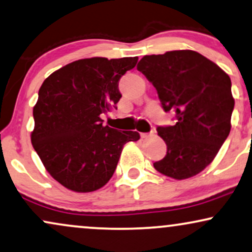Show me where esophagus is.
<instances>
[{
	"label": "esophagus",
	"mask_w": 252,
	"mask_h": 252,
	"mask_svg": "<svg viewBox=\"0 0 252 252\" xmlns=\"http://www.w3.org/2000/svg\"><path fill=\"white\" fill-rule=\"evenodd\" d=\"M155 136V131H151V132H142L141 133V137L142 138H150V137H154Z\"/></svg>",
	"instance_id": "34e87169"
}]
</instances>
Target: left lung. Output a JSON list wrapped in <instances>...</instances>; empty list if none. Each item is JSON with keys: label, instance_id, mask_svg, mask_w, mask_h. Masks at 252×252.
<instances>
[{"label": "left lung", "instance_id": "left-lung-1", "mask_svg": "<svg viewBox=\"0 0 252 252\" xmlns=\"http://www.w3.org/2000/svg\"><path fill=\"white\" fill-rule=\"evenodd\" d=\"M137 69L157 89L165 111L176 114L174 126H158L167 152L154 163L164 176L183 180L212 163L230 132L235 100L229 75L190 50L144 56Z\"/></svg>", "mask_w": 252, "mask_h": 252}]
</instances>
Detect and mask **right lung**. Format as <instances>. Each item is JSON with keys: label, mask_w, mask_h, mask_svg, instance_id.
<instances>
[{"label": "right lung", "mask_w": 252, "mask_h": 252, "mask_svg": "<svg viewBox=\"0 0 252 252\" xmlns=\"http://www.w3.org/2000/svg\"><path fill=\"white\" fill-rule=\"evenodd\" d=\"M137 57L80 59L44 80L33 107L31 142L53 179L79 193L103 187L116 170L126 143L137 131L103 126L101 115L116 108L119 81Z\"/></svg>", "instance_id": "add662e5"}]
</instances>
